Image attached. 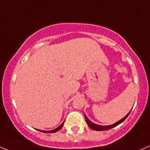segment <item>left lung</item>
Listing matches in <instances>:
<instances>
[{
    "instance_id": "obj_1",
    "label": "left lung",
    "mask_w": 150,
    "mask_h": 150,
    "mask_svg": "<svg viewBox=\"0 0 150 150\" xmlns=\"http://www.w3.org/2000/svg\"><path fill=\"white\" fill-rule=\"evenodd\" d=\"M129 113H130V111H129V112L128 114L127 115L124 116V117H123L122 119L119 120L118 121H117L116 123H115V124H111V125H108V126H102V125H98V124H95V123H93V122H92L91 121H89V120L88 119V117H86V115L85 114H84V116H85V120H86V122L87 123L88 126H89V127H90L92 129L96 130V131H104V130L110 129H112V128H113V127L117 126L118 124H121V123H122L123 121H124V120H125L126 118L128 117V115H129Z\"/></svg>"
}]
</instances>
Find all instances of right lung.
<instances>
[{
  "instance_id": "add662e5",
  "label": "right lung",
  "mask_w": 150,
  "mask_h": 150,
  "mask_svg": "<svg viewBox=\"0 0 150 150\" xmlns=\"http://www.w3.org/2000/svg\"><path fill=\"white\" fill-rule=\"evenodd\" d=\"M64 122H63L62 124H61V125H60L58 127H57V128H55V129H54L50 130V131H46V130H40V129H37V130H38V131H40V132H44V133H53V132H58V130L61 129L63 127V126H64Z\"/></svg>"
}]
</instances>
